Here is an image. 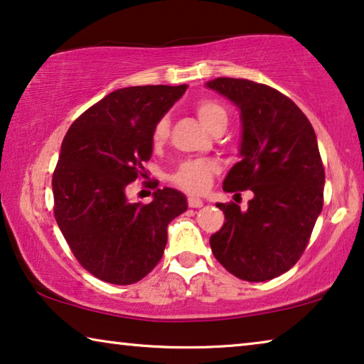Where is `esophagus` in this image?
I'll list each match as a JSON object with an SVG mask.
<instances>
[{
  "label": "esophagus",
  "mask_w": 364,
  "mask_h": 364,
  "mask_svg": "<svg viewBox=\"0 0 364 364\" xmlns=\"http://www.w3.org/2000/svg\"><path fill=\"white\" fill-rule=\"evenodd\" d=\"M188 204H189V208H200V205L204 204V200L196 198V196H191V198H188Z\"/></svg>",
  "instance_id": "34e87169"
}]
</instances>
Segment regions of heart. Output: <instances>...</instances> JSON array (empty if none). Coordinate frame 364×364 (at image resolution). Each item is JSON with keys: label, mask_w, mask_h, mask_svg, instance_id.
Returning a JSON list of instances; mask_svg holds the SVG:
<instances>
[{"label": "heart", "mask_w": 364, "mask_h": 364, "mask_svg": "<svg viewBox=\"0 0 364 364\" xmlns=\"http://www.w3.org/2000/svg\"><path fill=\"white\" fill-rule=\"evenodd\" d=\"M196 114L203 126L209 130H213L217 124H227V111L220 102L213 100H203L196 105ZM168 137V119H160L155 124L154 132H151V140L155 145H161ZM215 171V165L210 161L204 160H189L180 165L173 180L178 186L183 188L184 191L189 193H200L209 186L210 178Z\"/></svg>", "instance_id": "heart-1"}]
</instances>
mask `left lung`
Here are the masks:
<instances>
[{
	"label": "left lung",
	"mask_w": 364,
	"mask_h": 364,
	"mask_svg": "<svg viewBox=\"0 0 364 364\" xmlns=\"http://www.w3.org/2000/svg\"><path fill=\"white\" fill-rule=\"evenodd\" d=\"M205 88L240 111V161L227 173L224 191H253L243 210L215 204L225 222L210 235V248L237 278L269 281L294 267L322 213L325 173L316 132L289 97L267 85L215 78Z\"/></svg>",
	"instance_id": "obj_1"
}]
</instances>
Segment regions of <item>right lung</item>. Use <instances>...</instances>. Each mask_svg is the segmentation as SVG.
<instances>
[{
	"mask_svg": "<svg viewBox=\"0 0 364 364\" xmlns=\"http://www.w3.org/2000/svg\"><path fill=\"white\" fill-rule=\"evenodd\" d=\"M188 85L129 86L102 97L72 124L52 178L55 219L81 267L111 284H132L164 257L170 222L186 196L156 189L149 204L127 198L145 171L155 124Z\"/></svg>",
	"mask_w": 364,
	"mask_h": 364,
	"instance_id": "right-lung-1",
	"label": "right lung"
}]
</instances>
